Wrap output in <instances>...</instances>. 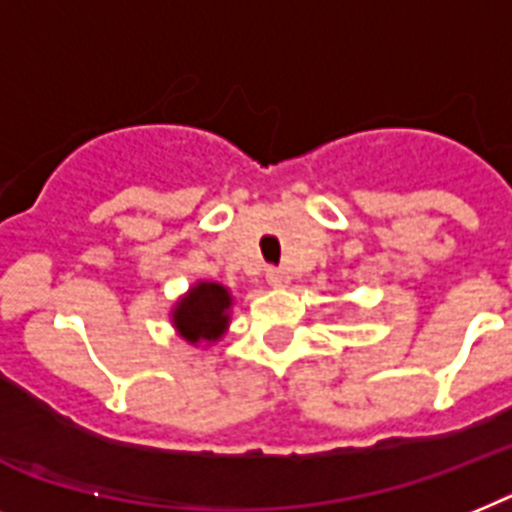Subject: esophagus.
I'll use <instances>...</instances> for the list:
<instances>
[{"label":"esophagus","mask_w":512,"mask_h":512,"mask_svg":"<svg viewBox=\"0 0 512 512\" xmlns=\"http://www.w3.org/2000/svg\"><path fill=\"white\" fill-rule=\"evenodd\" d=\"M266 282L272 287H287L290 285V274L282 272V269H269L266 272Z\"/></svg>","instance_id":"esophagus-1"}]
</instances>
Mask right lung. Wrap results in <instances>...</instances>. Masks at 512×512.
<instances>
[{
    "label": "right lung",
    "instance_id": "add662e5",
    "mask_svg": "<svg viewBox=\"0 0 512 512\" xmlns=\"http://www.w3.org/2000/svg\"><path fill=\"white\" fill-rule=\"evenodd\" d=\"M235 306L230 287L214 280H196L170 308V322L188 345H214L230 329V314Z\"/></svg>",
    "mask_w": 512,
    "mask_h": 512
}]
</instances>
